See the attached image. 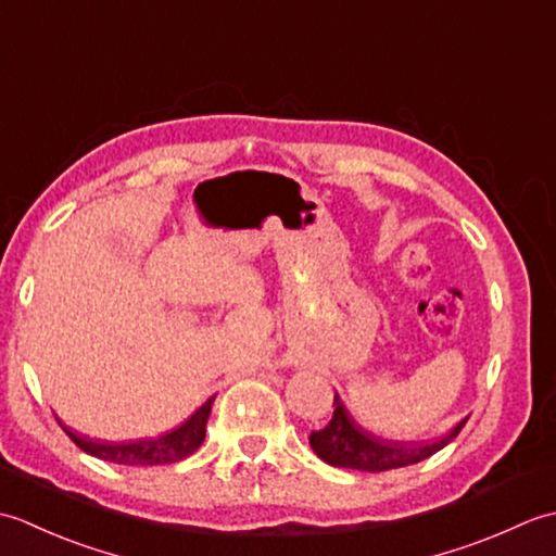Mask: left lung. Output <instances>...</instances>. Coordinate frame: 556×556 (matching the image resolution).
I'll return each mask as SVG.
<instances>
[{
  "label": "left lung",
  "instance_id": "8db88e82",
  "mask_svg": "<svg viewBox=\"0 0 556 556\" xmlns=\"http://www.w3.org/2000/svg\"><path fill=\"white\" fill-rule=\"evenodd\" d=\"M334 406L337 408L332 420H329L323 430H315L308 437L313 452L329 466L368 470V473H382V470L404 468L410 464H418V460H425L452 442L468 420L464 418L456 428H452L434 442H392L361 428V425L349 416V410L341 404V399L337 394Z\"/></svg>",
  "mask_w": 556,
  "mask_h": 556
}]
</instances>
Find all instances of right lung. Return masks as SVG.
Listing matches in <instances>:
<instances>
[{
	"label": "right lung",
	"instance_id": "obj_1",
	"mask_svg": "<svg viewBox=\"0 0 556 556\" xmlns=\"http://www.w3.org/2000/svg\"><path fill=\"white\" fill-rule=\"evenodd\" d=\"M212 401H215V396L207 399L191 418L179 425V428H174L172 432H164L160 437H152V440L100 444V442L86 440V437H80L76 432H71L66 425H62V428L71 440L76 442V446L90 456L112 460V464H122V466H164V464H176V460L191 456L195 448L203 444Z\"/></svg>",
	"mask_w": 556,
	"mask_h": 556
}]
</instances>
